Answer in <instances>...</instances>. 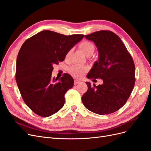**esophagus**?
I'll return each mask as SVG.
<instances>
[{"label":"esophagus","mask_w":151,"mask_h":151,"mask_svg":"<svg viewBox=\"0 0 151 151\" xmlns=\"http://www.w3.org/2000/svg\"><path fill=\"white\" fill-rule=\"evenodd\" d=\"M81 82V81L79 80H77V79H75L74 80V85H77L78 83H79Z\"/></svg>","instance_id":"34e87169"}]
</instances>
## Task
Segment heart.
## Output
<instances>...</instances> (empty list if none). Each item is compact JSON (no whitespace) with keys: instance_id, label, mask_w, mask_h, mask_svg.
Returning a JSON list of instances; mask_svg holds the SVG:
<instances>
[{"instance_id":"b5f03b06","label":"heart","mask_w":151,"mask_h":151,"mask_svg":"<svg viewBox=\"0 0 151 151\" xmlns=\"http://www.w3.org/2000/svg\"><path fill=\"white\" fill-rule=\"evenodd\" d=\"M79 48L86 56L93 55L94 51V45L89 42H88V41H84V42H82L79 45ZM70 53L71 50H69L65 55V59H68L70 57ZM88 70V67L78 64L73 65L68 68V71H69V72L73 76H74L76 77H81L83 74H85Z\"/></svg>"}]
</instances>
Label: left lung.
<instances>
[{
  "label": "left lung",
  "instance_id": "8db88e82",
  "mask_svg": "<svg viewBox=\"0 0 151 151\" xmlns=\"http://www.w3.org/2000/svg\"><path fill=\"white\" fill-rule=\"evenodd\" d=\"M85 38L94 43L99 55L87 77L101 79L103 84L96 86L86 82L88 89L82 101L91 111L108 115L120 109L133 91L134 62L121 39L112 31H96Z\"/></svg>",
  "mask_w": 151,
  "mask_h": 151
}]
</instances>
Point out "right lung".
Returning a JSON list of instances; mask_svg holds the SVG:
<instances>
[{
	"label": "right lung",
	"instance_id": "obj_1",
	"mask_svg": "<svg viewBox=\"0 0 151 151\" xmlns=\"http://www.w3.org/2000/svg\"><path fill=\"white\" fill-rule=\"evenodd\" d=\"M84 36L45 30L22 44L17 57L16 80L24 103L36 115L48 117L63 106L65 94L74 86V79L68 74L53 78V65L64 60Z\"/></svg>",
	"mask_w": 151,
	"mask_h": 151
}]
</instances>
